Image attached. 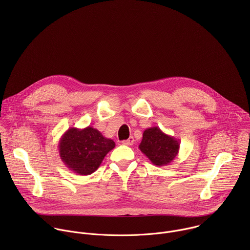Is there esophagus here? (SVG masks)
I'll list each match as a JSON object with an SVG mask.
<instances>
[{"instance_id":"esophagus-1","label":"esophagus","mask_w":250,"mask_h":250,"mask_svg":"<svg viewBox=\"0 0 250 250\" xmlns=\"http://www.w3.org/2000/svg\"><path fill=\"white\" fill-rule=\"evenodd\" d=\"M133 142H134L133 136H129L128 139L123 141V145H125V146H131V145H133Z\"/></svg>"}]
</instances>
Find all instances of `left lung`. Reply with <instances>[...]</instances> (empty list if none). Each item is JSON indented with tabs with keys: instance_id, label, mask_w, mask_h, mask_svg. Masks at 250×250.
I'll return each instance as SVG.
<instances>
[{
	"instance_id": "left-lung-1",
	"label": "left lung",
	"mask_w": 250,
	"mask_h": 250,
	"mask_svg": "<svg viewBox=\"0 0 250 250\" xmlns=\"http://www.w3.org/2000/svg\"><path fill=\"white\" fill-rule=\"evenodd\" d=\"M138 148L154 165L165 166L179 153L180 141L152 126L144 131Z\"/></svg>"
}]
</instances>
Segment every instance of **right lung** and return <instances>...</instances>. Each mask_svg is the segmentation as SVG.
Masks as SVG:
<instances>
[{
	"label": "right lung",
	"mask_w": 250,
	"mask_h": 250,
	"mask_svg": "<svg viewBox=\"0 0 250 250\" xmlns=\"http://www.w3.org/2000/svg\"><path fill=\"white\" fill-rule=\"evenodd\" d=\"M116 144L96 128L70 127L61 136L58 148L62 162L78 175L94 173Z\"/></svg>",
	"instance_id": "obj_1"
}]
</instances>
